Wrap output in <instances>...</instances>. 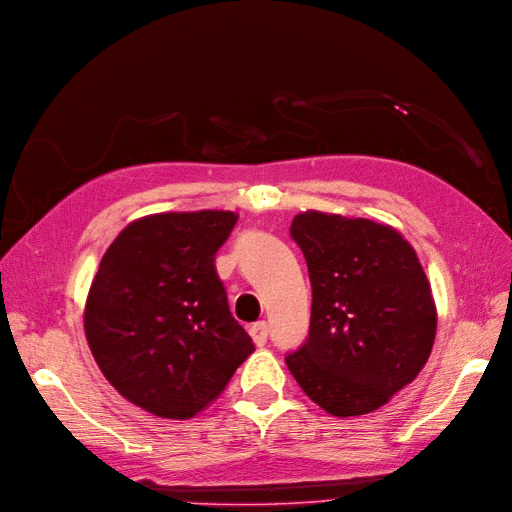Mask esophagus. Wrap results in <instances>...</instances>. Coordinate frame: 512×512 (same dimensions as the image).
I'll return each instance as SVG.
<instances>
[{"mask_svg":"<svg viewBox=\"0 0 512 512\" xmlns=\"http://www.w3.org/2000/svg\"><path fill=\"white\" fill-rule=\"evenodd\" d=\"M249 335H251L253 344H255L257 348L266 346V342H268V325H266V323H255V325H251V327H249Z\"/></svg>","mask_w":512,"mask_h":512,"instance_id":"1","label":"esophagus"}]
</instances>
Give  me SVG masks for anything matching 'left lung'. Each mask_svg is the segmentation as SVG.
<instances>
[{"mask_svg":"<svg viewBox=\"0 0 512 512\" xmlns=\"http://www.w3.org/2000/svg\"><path fill=\"white\" fill-rule=\"evenodd\" d=\"M308 263V342L287 356L299 388L335 418L384 407L424 369L437 304L409 240L396 227L337 213L295 215Z\"/></svg>","mask_w":512,"mask_h":512,"instance_id":"1","label":"left lung"}]
</instances>
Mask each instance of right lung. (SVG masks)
Segmentation results:
<instances>
[{"label": "right lung", "mask_w": 512, "mask_h": 512, "mask_svg": "<svg viewBox=\"0 0 512 512\" xmlns=\"http://www.w3.org/2000/svg\"><path fill=\"white\" fill-rule=\"evenodd\" d=\"M236 221L234 211L139 217L92 278L84 331L94 361L128 403L156 418H196L255 350L215 270Z\"/></svg>", "instance_id": "obj_1"}]
</instances>
